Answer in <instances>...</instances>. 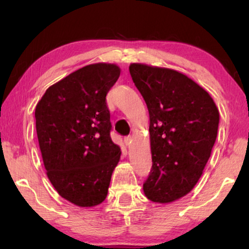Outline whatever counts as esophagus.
Segmentation results:
<instances>
[{"mask_svg":"<svg viewBox=\"0 0 249 249\" xmlns=\"http://www.w3.org/2000/svg\"><path fill=\"white\" fill-rule=\"evenodd\" d=\"M132 141H133V137L132 136H127V137L124 138V142H125L126 146H129L130 144H132Z\"/></svg>","mask_w":249,"mask_h":249,"instance_id":"34e87169","label":"esophagus"}]
</instances>
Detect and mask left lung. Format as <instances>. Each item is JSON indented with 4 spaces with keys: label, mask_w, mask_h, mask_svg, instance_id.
<instances>
[{
    "label": "left lung",
    "mask_w": 249,
    "mask_h": 249,
    "mask_svg": "<svg viewBox=\"0 0 249 249\" xmlns=\"http://www.w3.org/2000/svg\"><path fill=\"white\" fill-rule=\"evenodd\" d=\"M149 112L153 168L146 197L167 204L187 196L203 174L216 141L220 113L203 88L179 71L130 64Z\"/></svg>",
    "instance_id": "obj_1"
}]
</instances>
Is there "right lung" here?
I'll use <instances>...</instances> for the list:
<instances>
[{"instance_id": "right-lung-1", "label": "right lung", "mask_w": 249, "mask_h": 249, "mask_svg": "<svg viewBox=\"0 0 249 249\" xmlns=\"http://www.w3.org/2000/svg\"><path fill=\"white\" fill-rule=\"evenodd\" d=\"M120 73L115 64L82 67L50 86L36 105L46 174L58 195L80 208L102 203L120 161L105 102Z\"/></svg>"}]
</instances>
